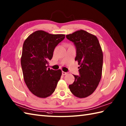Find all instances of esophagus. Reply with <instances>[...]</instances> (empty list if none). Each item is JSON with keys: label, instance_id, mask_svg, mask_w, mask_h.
<instances>
[{"label": "esophagus", "instance_id": "34e87169", "mask_svg": "<svg viewBox=\"0 0 126 126\" xmlns=\"http://www.w3.org/2000/svg\"><path fill=\"white\" fill-rule=\"evenodd\" d=\"M67 74H68V73H67V72H64V71H62V74L63 75H67Z\"/></svg>", "mask_w": 126, "mask_h": 126}]
</instances>
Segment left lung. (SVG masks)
Listing matches in <instances>:
<instances>
[{"label": "left lung", "mask_w": 126, "mask_h": 126, "mask_svg": "<svg viewBox=\"0 0 126 126\" xmlns=\"http://www.w3.org/2000/svg\"><path fill=\"white\" fill-rule=\"evenodd\" d=\"M76 48L79 76L74 75L75 81L69 85L70 91L77 97L86 98L93 93L100 82L103 69V54L99 41L94 35L84 30L66 35Z\"/></svg>", "instance_id": "obj_1"}]
</instances>
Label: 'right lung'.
Wrapping results in <instances>:
<instances>
[{
  "label": "right lung",
  "mask_w": 126,
  "mask_h": 126,
  "mask_svg": "<svg viewBox=\"0 0 126 126\" xmlns=\"http://www.w3.org/2000/svg\"><path fill=\"white\" fill-rule=\"evenodd\" d=\"M65 38L64 34H51L43 31L31 34L23 45L21 64L23 79L28 89L39 98L52 94L62 75L60 69L47 66L55 48Z\"/></svg>",
  "instance_id": "right-lung-1"
}]
</instances>
